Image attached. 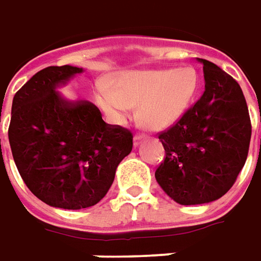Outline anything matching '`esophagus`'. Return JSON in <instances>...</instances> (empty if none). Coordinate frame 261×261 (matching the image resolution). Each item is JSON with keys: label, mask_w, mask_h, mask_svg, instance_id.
<instances>
[{"label": "esophagus", "mask_w": 261, "mask_h": 261, "mask_svg": "<svg viewBox=\"0 0 261 261\" xmlns=\"http://www.w3.org/2000/svg\"><path fill=\"white\" fill-rule=\"evenodd\" d=\"M145 139V135H140V134H136L134 138V145L138 146L140 143V140Z\"/></svg>", "instance_id": "1"}]
</instances>
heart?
Masks as SVG:
<instances>
[{
  "instance_id": "b5f03b06",
  "label": "heart",
  "mask_w": 261,
  "mask_h": 261,
  "mask_svg": "<svg viewBox=\"0 0 261 261\" xmlns=\"http://www.w3.org/2000/svg\"><path fill=\"white\" fill-rule=\"evenodd\" d=\"M199 79L193 67L146 70L127 73L118 90L101 86L98 104L111 122L122 125L140 104L139 116L151 129H166L184 115L198 90Z\"/></svg>"
}]
</instances>
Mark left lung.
Wrapping results in <instances>:
<instances>
[{"label":"left lung","instance_id":"obj_1","mask_svg":"<svg viewBox=\"0 0 261 261\" xmlns=\"http://www.w3.org/2000/svg\"><path fill=\"white\" fill-rule=\"evenodd\" d=\"M205 91L175 125L159 134L166 157L159 186L181 205L212 202L228 193L249 153L252 123L238 81L205 59Z\"/></svg>","mask_w":261,"mask_h":261}]
</instances>
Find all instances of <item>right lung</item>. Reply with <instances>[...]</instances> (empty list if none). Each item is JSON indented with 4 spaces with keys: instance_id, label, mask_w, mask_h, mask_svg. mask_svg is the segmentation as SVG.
<instances>
[{
    "instance_id": "obj_1",
    "label": "right lung",
    "mask_w": 261,
    "mask_h": 261,
    "mask_svg": "<svg viewBox=\"0 0 261 261\" xmlns=\"http://www.w3.org/2000/svg\"><path fill=\"white\" fill-rule=\"evenodd\" d=\"M80 73L68 64L38 71L15 94L8 129L23 182L40 201L63 210L98 204L134 146L132 132L105 123L92 102L57 91Z\"/></svg>"
}]
</instances>
